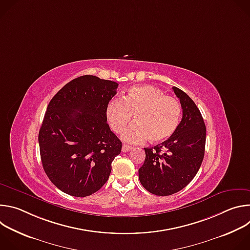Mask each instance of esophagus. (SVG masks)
Returning a JSON list of instances; mask_svg holds the SVG:
<instances>
[{
  "instance_id": "34e87169",
  "label": "esophagus",
  "mask_w": 250,
  "mask_h": 250,
  "mask_svg": "<svg viewBox=\"0 0 250 250\" xmlns=\"http://www.w3.org/2000/svg\"><path fill=\"white\" fill-rule=\"evenodd\" d=\"M131 149H132L131 146H126V145H124V146H123V148H122V151H123V152H127V151H129V150H131Z\"/></svg>"
}]
</instances>
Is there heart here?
Here are the masks:
<instances>
[{
  "instance_id": "heart-1",
  "label": "heart",
  "mask_w": 250,
  "mask_h": 250,
  "mask_svg": "<svg viewBox=\"0 0 250 250\" xmlns=\"http://www.w3.org/2000/svg\"><path fill=\"white\" fill-rule=\"evenodd\" d=\"M106 119L116 133L124 131L134 116L135 123L123 134L128 144H140L148 138L152 144L169 139L180 125L182 109L175 98L154 86L142 85L127 89L121 100L106 106Z\"/></svg>"
}]
</instances>
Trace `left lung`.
Segmentation results:
<instances>
[{
  "label": "left lung",
  "mask_w": 250,
  "mask_h": 250,
  "mask_svg": "<svg viewBox=\"0 0 250 250\" xmlns=\"http://www.w3.org/2000/svg\"><path fill=\"white\" fill-rule=\"evenodd\" d=\"M183 116L176 132L154 147H146V160L138 169L141 185L156 196H170L185 188L198 173L205 154L206 125L194 101L182 90Z\"/></svg>",
  "instance_id": "left-lung-1"
}]
</instances>
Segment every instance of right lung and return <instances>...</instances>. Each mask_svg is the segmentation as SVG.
<instances>
[{"instance_id": "add662e5", "label": "right lung", "mask_w": 250, "mask_h": 250, "mask_svg": "<svg viewBox=\"0 0 250 250\" xmlns=\"http://www.w3.org/2000/svg\"><path fill=\"white\" fill-rule=\"evenodd\" d=\"M119 84L85 75L73 79L49 102L39 133L49 180L62 192L87 197L108 181L122 142L106 123V106Z\"/></svg>"}]
</instances>
